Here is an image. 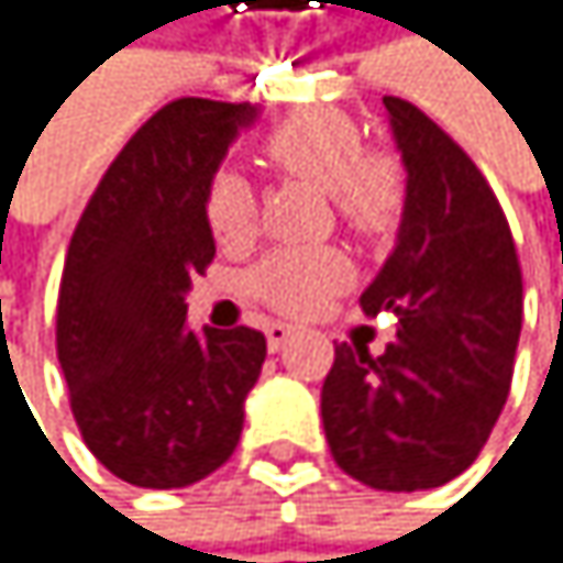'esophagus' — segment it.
Returning a JSON list of instances; mask_svg holds the SVG:
<instances>
[{
    "instance_id": "obj_1",
    "label": "esophagus",
    "mask_w": 563,
    "mask_h": 563,
    "mask_svg": "<svg viewBox=\"0 0 563 563\" xmlns=\"http://www.w3.org/2000/svg\"><path fill=\"white\" fill-rule=\"evenodd\" d=\"M290 336H294V327H290V323H279V320L266 323V346H269L273 353H276V350H284Z\"/></svg>"
}]
</instances>
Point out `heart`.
<instances>
[{
    "label": "heart",
    "instance_id": "heart-1",
    "mask_svg": "<svg viewBox=\"0 0 563 563\" xmlns=\"http://www.w3.org/2000/svg\"><path fill=\"white\" fill-rule=\"evenodd\" d=\"M266 159L297 179L330 192L336 217L356 233H384L404 196L400 166L390 156H364V140L346 115L303 112L266 140ZM207 220L223 246L246 243L256 227L253 186L236 169L213 173L207 186ZM346 279V263L327 246H290L269 253L250 287L260 300L284 313H310Z\"/></svg>",
    "mask_w": 563,
    "mask_h": 563
}]
</instances>
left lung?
<instances>
[{
    "label": "left lung",
    "mask_w": 563,
    "mask_h": 563,
    "mask_svg": "<svg viewBox=\"0 0 563 563\" xmlns=\"http://www.w3.org/2000/svg\"><path fill=\"white\" fill-rule=\"evenodd\" d=\"M407 186L397 243L360 294L394 313L384 353L336 343L320 413L340 471L374 490L464 474L504 410L525 313L510 227L471 156L417 106L384 96Z\"/></svg>",
    "instance_id": "left-lung-1"
}]
</instances>
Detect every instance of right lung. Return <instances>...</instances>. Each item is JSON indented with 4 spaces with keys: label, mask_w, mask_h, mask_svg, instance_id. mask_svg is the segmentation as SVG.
I'll return each mask as SVG.
<instances>
[{
    "label": "right lung",
    "mask_w": 563,
    "mask_h": 563,
    "mask_svg": "<svg viewBox=\"0 0 563 563\" xmlns=\"http://www.w3.org/2000/svg\"><path fill=\"white\" fill-rule=\"evenodd\" d=\"M256 119L250 102L163 106L112 159L73 233L59 367L86 448L126 484L189 487L240 444L266 336L192 330L186 294L217 253L207 186Z\"/></svg>",
    "instance_id": "obj_1"
}]
</instances>
